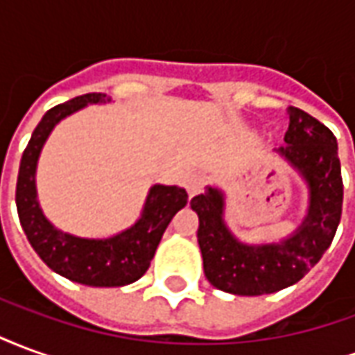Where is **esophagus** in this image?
<instances>
[{
	"label": "esophagus",
	"instance_id": "1",
	"mask_svg": "<svg viewBox=\"0 0 355 355\" xmlns=\"http://www.w3.org/2000/svg\"><path fill=\"white\" fill-rule=\"evenodd\" d=\"M186 190L190 193V198H193L196 193H200L203 190V184H205V177L200 175V173H192L186 177Z\"/></svg>",
	"mask_w": 355,
	"mask_h": 355
}]
</instances>
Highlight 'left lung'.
Segmentation results:
<instances>
[{
	"mask_svg": "<svg viewBox=\"0 0 355 355\" xmlns=\"http://www.w3.org/2000/svg\"><path fill=\"white\" fill-rule=\"evenodd\" d=\"M279 154L297 167L310 188L304 223L289 239L272 245H243L224 226L223 193L196 196L190 207L200 216L198 243L211 285L241 297L275 293L300 282L327 251L343 215V177L335 135L306 114L289 108V129Z\"/></svg>",
	"mask_w": 355,
	"mask_h": 355,
	"instance_id": "1",
	"label": "left lung"
}]
</instances>
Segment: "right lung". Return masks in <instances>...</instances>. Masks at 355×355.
<instances>
[{"label": "right lung", "mask_w": 355, "mask_h": 355, "mask_svg": "<svg viewBox=\"0 0 355 355\" xmlns=\"http://www.w3.org/2000/svg\"><path fill=\"white\" fill-rule=\"evenodd\" d=\"M104 101V93L81 94L51 108L42 117L20 159L17 211L30 245L53 272L81 285L121 287L146 274L163 232L188 201L186 190L155 184L148 193L139 223L110 239H81L62 234L43 216L35 198V165L53 127L89 102Z\"/></svg>", "instance_id": "1"}]
</instances>
